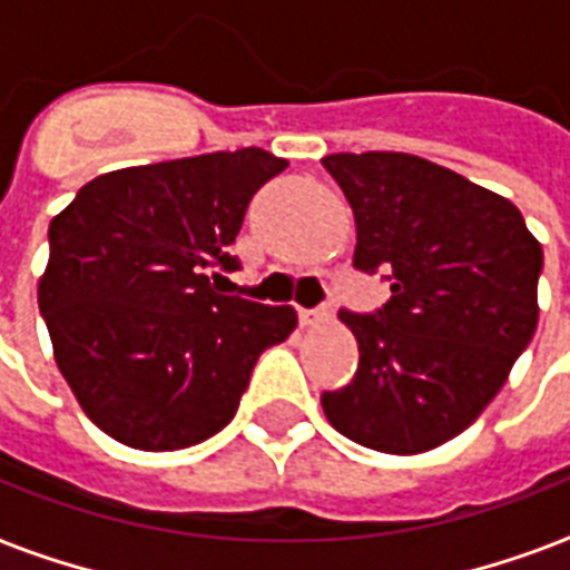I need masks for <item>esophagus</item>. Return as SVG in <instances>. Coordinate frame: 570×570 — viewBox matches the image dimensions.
Listing matches in <instances>:
<instances>
[{"mask_svg": "<svg viewBox=\"0 0 570 570\" xmlns=\"http://www.w3.org/2000/svg\"><path fill=\"white\" fill-rule=\"evenodd\" d=\"M298 320H302L304 328H316V325H322V322L331 320V311H325V307H316V311H298Z\"/></svg>", "mask_w": 570, "mask_h": 570, "instance_id": "obj_1", "label": "esophagus"}]
</instances>
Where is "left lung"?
Masks as SVG:
<instances>
[{"label":"left lung","instance_id":"left-lung-1","mask_svg":"<svg viewBox=\"0 0 570 570\" xmlns=\"http://www.w3.org/2000/svg\"><path fill=\"white\" fill-rule=\"evenodd\" d=\"M322 165L355 213V266L393 281L375 316L340 311L361 366L322 411L361 446L429 452L485 411L530 346L544 250L509 197L443 165L393 150Z\"/></svg>","mask_w":570,"mask_h":570}]
</instances>
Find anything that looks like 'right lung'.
Instances as JSON below:
<instances>
[{"label": "right lung", "mask_w": 570, "mask_h": 570, "mask_svg": "<svg viewBox=\"0 0 570 570\" xmlns=\"http://www.w3.org/2000/svg\"><path fill=\"white\" fill-rule=\"evenodd\" d=\"M286 168L263 147L100 174L49 222L38 307L94 425L132 450L195 446L230 423L289 304L215 293L254 191Z\"/></svg>", "instance_id": "obj_1"}]
</instances>
